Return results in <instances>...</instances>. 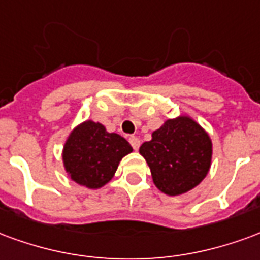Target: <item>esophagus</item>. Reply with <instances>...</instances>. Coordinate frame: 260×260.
<instances>
[{
    "label": "esophagus",
    "mask_w": 260,
    "mask_h": 260,
    "mask_svg": "<svg viewBox=\"0 0 260 260\" xmlns=\"http://www.w3.org/2000/svg\"><path fill=\"white\" fill-rule=\"evenodd\" d=\"M128 143L132 144V147L134 149L140 148V140H138L137 137H134V136H132V137L128 138Z\"/></svg>",
    "instance_id": "34e87169"
}]
</instances>
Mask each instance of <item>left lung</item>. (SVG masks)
<instances>
[{"mask_svg":"<svg viewBox=\"0 0 260 260\" xmlns=\"http://www.w3.org/2000/svg\"><path fill=\"white\" fill-rule=\"evenodd\" d=\"M152 180L168 195H180L205 179L212 159L209 136L190 117L168 120L140 147Z\"/></svg>","mask_w":260,"mask_h":260,"instance_id":"8db88e82","label":"left lung"}]
</instances>
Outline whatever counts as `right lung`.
<instances>
[{"instance_id": "obj_1", "label": "right lung", "mask_w": 260, "mask_h": 260, "mask_svg": "<svg viewBox=\"0 0 260 260\" xmlns=\"http://www.w3.org/2000/svg\"><path fill=\"white\" fill-rule=\"evenodd\" d=\"M133 151L116 133H108L100 123H81L68 138L63 164L70 179L88 188H100L113 177L119 162Z\"/></svg>"}]
</instances>
